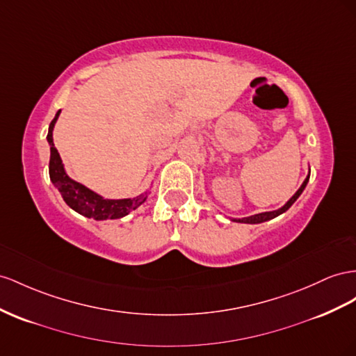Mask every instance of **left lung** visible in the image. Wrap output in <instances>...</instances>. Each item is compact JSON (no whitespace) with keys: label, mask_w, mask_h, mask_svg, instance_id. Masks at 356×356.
Segmentation results:
<instances>
[{"label":"left lung","mask_w":356,"mask_h":356,"mask_svg":"<svg viewBox=\"0 0 356 356\" xmlns=\"http://www.w3.org/2000/svg\"><path fill=\"white\" fill-rule=\"evenodd\" d=\"M309 179H310V172H309V175H307V178L304 179V182L301 184V187L296 190V193H295L289 200H287L286 204H284L282 208H278V209H275V211H266V213L254 214V216L244 217V218H232V220H234V222H238V223H250V225H256V223H264V222H268V220L275 218L277 216H280V214L286 213V211L289 209V208L295 204V200L301 196V193L304 191V188H305V186H307V182H309Z\"/></svg>","instance_id":"left-lung-1"}]
</instances>
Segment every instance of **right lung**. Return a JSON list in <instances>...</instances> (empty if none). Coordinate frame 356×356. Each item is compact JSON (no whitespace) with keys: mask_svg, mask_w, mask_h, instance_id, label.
<instances>
[{"mask_svg":"<svg viewBox=\"0 0 356 356\" xmlns=\"http://www.w3.org/2000/svg\"><path fill=\"white\" fill-rule=\"evenodd\" d=\"M61 111L56 112L55 118L49 124V131H47V142L51 147V159H49V177L52 184L58 188L63 199L67 205L76 213H79L88 218L94 220H115L121 218L131 213L133 209L140 207L143 202L147 200V193H143L138 197H129V199H104L103 196L97 195L95 191L85 187L81 182L72 179L64 169L63 160L60 157L58 149L54 145V127L55 122L58 120Z\"/></svg>","mask_w":356,"mask_h":356,"instance_id":"obj_1","label":"right lung"}]
</instances>
